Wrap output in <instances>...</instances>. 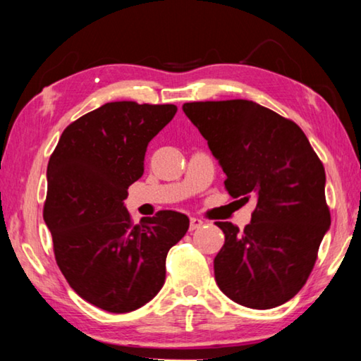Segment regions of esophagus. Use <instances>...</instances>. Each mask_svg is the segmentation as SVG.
I'll return each instance as SVG.
<instances>
[{
    "label": "esophagus",
    "mask_w": 361,
    "mask_h": 361,
    "mask_svg": "<svg viewBox=\"0 0 361 361\" xmlns=\"http://www.w3.org/2000/svg\"><path fill=\"white\" fill-rule=\"evenodd\" d=\"M202 220L201 219H197V217H191V220H190V230L191 232H195V230H197V228H201L202 227Z\"/></svg>",
    "instance_id": "esophagus-1"
}]
</instances>
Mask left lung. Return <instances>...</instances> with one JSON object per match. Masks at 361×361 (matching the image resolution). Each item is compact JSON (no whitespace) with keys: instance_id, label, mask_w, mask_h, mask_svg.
<instances>
[{"instance_id":"1","label":"left lung","mask_w":361,"mask_h":361,"mask_svg":"<svg viewBox=\"0 0 361 361\" xmlns=\"http://www.w3.org/2000/svg\"><path fill=\"white\" fill-rule=\"evenodd\" d=\"M183 111L227 175L228 195L257 199L245 230L215 222L225 235L215 282L246 308L283 305L308 281L331 225L322 162L297 123L251 100L190 102Z\"/></svg>"}]
</instances>
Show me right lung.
I'll use <instances>...</instances> for the list:
<instances>
[{
  "label": "right lung",
  "mask_w": 361,
  "mask_h": 361,
  "mask_svg": "<svg viewBox=\"0 0 361 361\" xmlns=\"http://www.w3.org/2000/svg\"><path fill=\"white\" fill-rule=\"evenodd\" d=\"M175 105L110 102L64 129L48 160L43 220L56 264L80 298L129 313L160 292L165 259L190 219L175 211L133 222L123 201L144 173L147 144Z\"/></svg>",
  "instance_id": "1"
}]
</instances>
